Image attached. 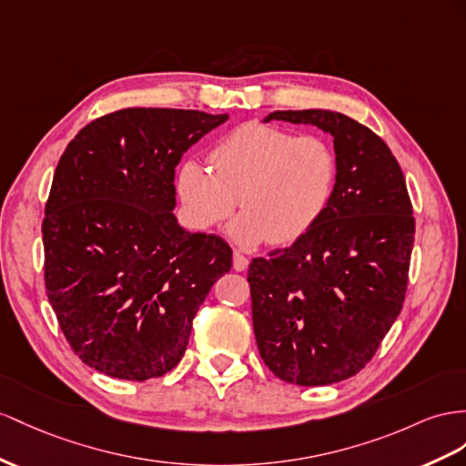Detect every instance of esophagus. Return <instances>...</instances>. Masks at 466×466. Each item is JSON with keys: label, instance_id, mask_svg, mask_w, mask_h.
Here are the masks:
<instances>
[{"label": "esophagus", "instance_id": "obj_1", "mask_svg": "<svg viewBox=\"0 0 466 466\" xmlns=\"http://www.w3.org/2000/svg\"><path fill=\"white\" fill-rule=\"evenodd\" d=\"M248 264H249V259L242 252H238V249H234V269L236 271H246Z\"/></svg>", "mask_w": 466, "mask_h": 466}]
</instances>
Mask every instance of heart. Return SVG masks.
Segmentation results:
<instances>
[{
	"instance_id": "heart-1",
	"label": "heart",
	"mask_w": 466,
	"mask_h": 466,
	"mask_svg": "<svg viewBox=\"0 0 466 466\" xmlns=\"http://www.w3.org/2000/svg\"><path fill=\"white\" fill-rule=\"evenodd\" d=\"M210 167L185 159L175 190L198 230L228 220L240 195L242 212L228 234L242 246L291 244L320 220L337 183V155L325 139L249 122L210 151Z\"/></svg>"
}]
</instances>
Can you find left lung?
Wrapping results in <instances>:
<instances>
[{
	"label": "left lung",
	"instance_id": "8db88e82",
	"mask_svg": "<svg viewBox=\"0 0 466 466\" xmlns=\"http://www.w3.org/2000/svg\"><path fill=\"white\" fill-rule=\"evenodd\" d=\"M332 137L337 183L311 230L248 269L259 356L283 381L327 386L370 362L398 319L415 220L405 178L372 129L330 110L271 112Z\"/></svg>",
	"mask_w": 466,
	"mask_h": 466
}]
</instances>
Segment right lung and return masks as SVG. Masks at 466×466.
Instances as JSON below:
<instances>
[{
    "label": "right lung",
    "instance_id": "right-lung-1",
    "mask_svg": "<svg viewBox=\"0 0 466 466\" xmlns=\"http://www.w3.org/2000/svg\"><path fill=\"white\" fill-rule=\"evenodd\" d=\"M228 114L126 108L68 143L45 207V288L70 349L143 381L181 362L193 319L232 268L220 236L175 217V167Z\"/></svg>",
    "mask_w": 466,
    "mask_h": 466
}]
</instances>
